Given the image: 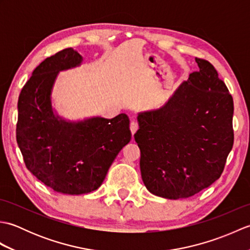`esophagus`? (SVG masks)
Returning a JSON list of instances; mask_svg holds the SVG:
<instances>
[{
    "label": "esophagus",
    "mask_w": 250,
    "mask_h": 250,
    "mask_svg": "<svg viewBox=\"0 0 250 250\" xmlns=\"http://www.w3.org/2000/svg\"><path fill=\"white\" fill-rule=\"evenodd\" d=\"M139 129V124H137L136 120H132L131 121V125H130V130H131V133L133 135L135 132Z\"/></svg>",
    "instance_id": "esophagus-1"
}]
</instances>
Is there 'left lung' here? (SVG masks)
<instances>
[{
  "instance_id": "8db88e82",
  "label": "left lung",
  "mask_w": 250,
  "mask_h": 250,
  "mask_svg": "<svg viewBox=\"0 0 250 250\" xmlns=\"http://www.w3.org/2000/svg\"><path fill=\"white\" fill-rule=\"evenodd\" d=\"M195 62L199 71L167 104L137 117L143 182L166 199L189 198L209 187L224 172L234 142L232 95L211 63Z\"/></svg>"
}]
</instances>
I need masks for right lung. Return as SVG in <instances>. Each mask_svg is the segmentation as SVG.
Segmentation results:
<instances>
[{
    "instance_id": "add662e5",
    "label": "right lung",
    "mask_w": 250,
    "mask_h": 250,
    "mask_svg": "<svg viewBox=\"0 0 250 250\" xmlns=\"http://www.w3.org/2000/svg\"><path fill=\"white\" fill-rule=\"evenodd\" d=\"M82 61L77 51L66 48L35 68L19 95L16 129L26 168L56 192L72 195L97 190L131 140L125 114L78 122L54 114L50 95L58 74Z\"/></svg>"
}]
</instances>
